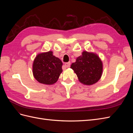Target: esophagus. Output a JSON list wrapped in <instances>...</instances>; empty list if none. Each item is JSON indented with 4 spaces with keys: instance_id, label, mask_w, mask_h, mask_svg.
Segmentation results:
<instances>
[{
    "instance_id": "1",
    "label": "esophagus",
    "mask_w": 133,
    "mask_h": 133,
    "mask_svg": "<svg viewBox=\"0 0 133 133\" xmlns=\"http://www.w3.org/2000/svg\"><path fill=\"white\" fill-rule=\"evenodd\" d=\"M64 65H65L66 67L67 68H69L70 66V62H68V63H65V64H64Z\"/></svg>"
}]
</instances>
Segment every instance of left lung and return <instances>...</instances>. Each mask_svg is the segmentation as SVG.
<instances>
[{
  "mask_svg": "<svg viewBox=\"0 0 133 133\" xmlns=\"http://www.w3.org/2000/svg\"><path fill=\"white\" fill-rule=\"evenodd\" d=\"M70 68L77 75L80 83L84 85H91L97 83L101 78L103 65L98 54L83 51L82 55L71 64Z\"/></svg>",
  "mask_w": 133,
  "mask_h": 133,
  "instance_id": "left-lung-1",
  "label": "left lung"
}]
</instances>
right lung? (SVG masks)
I'll list each match as a JSON object with an SVG mask.
<instances>
[{
  "mask_svg": "<svg viewBox=\"0 0 133 133\" xmlns=\"http://www.w3.org/2000/svg\"><path fill=\"white\" fill-rule=\"evenodd\" d=\"M62 62L53 55L52 51L39 53L33 63V74L39 83L52 85L58 81L62 73Z\"/></svg>",
  "mask_w": 133,
  "mask_h": 133,
  "instance_id": "obj_1",
  "label": "right lung"
}]
</instances>
